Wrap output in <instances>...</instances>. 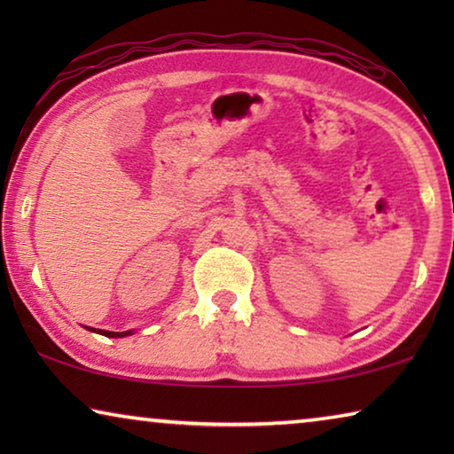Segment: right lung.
Segmentation results:
<instances>
[{
    "instance_id": "right-lung-1",
    "label": "right lung",
    "mask_w": 454,
    "mask_h": 454,
    "mask_svg": "<svg viewBox=\"0 0 454 454\" xmlns=\"http://www.w3.org/2000/svg\"><path fill=\"white\" fill-rule=\"evenodd\" d=\"M88 330H91V328H88ZM91 333H98V334H104V336H107V338H124V336H129L132 334V330H126V333H110V330H91Z\"/></svg>"
}]
</instances>
